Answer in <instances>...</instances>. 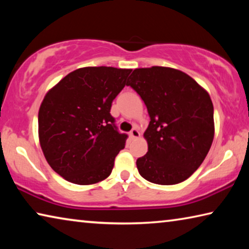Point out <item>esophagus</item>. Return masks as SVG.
<instances>
[{"instance_id":"1","label":"esophagus","mask_w":249,"mask_h":249,"mask_svg":"<svg viewBox=\"0 0 249 249\" xmlns=\"http://www.w3.org/2000/svg\"><path fill=\"white\" fill-rule=\"evenodd\" d=\"M129 137L132 138V140H134V138L140 137V132H138L137 128H133L132 130H130V132H129Z\"/></svg>"}]
</instances>
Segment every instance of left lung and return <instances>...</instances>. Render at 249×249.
<instances>
[{
  "instance_id": "left-lung-1",
  "label": "left lung",
  "mask_w": 249,
  "mask_h": 249,
  "mask_svg": "<svg viewBox=\"0 0 249 249\" xmlns=\"http://www.w3.org/2000/svg\"><path fill=\"white\" fill-rule=\"evenodd\" d=\"M128 86L137 92L150 122L148 151L136 161L142 178L162 185L188 179L203 162L214 137L213 104L190 75L167 67L135 69Z\"/></svg>"
}]
</instances>
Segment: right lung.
Instances as JSON below:
<instances>
[{
	"mask_svg": "<svg viewBox=\"0 0 249 249\" xmlns=\"http://www.w3.org/2000/svg\"><path fill=\"white\" fill-rule=\"evenodd\" d=\"M130 72L80 68L45 95L38 113L40 146L49 166L69 182L93 184L111 175L128 136L119 132L109 111Z\"/></svg>",
	"mask_w": 249,
	"mask_h": 249,
	"instance_id": "right-lung-1",
	"label": "right lung"
}]
</instances>
